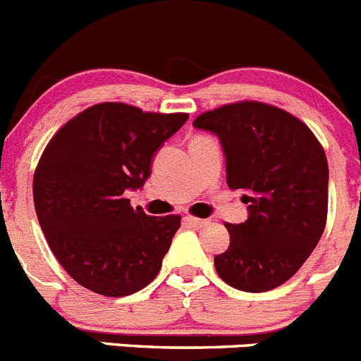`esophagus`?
<instances>
[{
	"instance_id": "1",
	"label": "esophagus",
	"mask_w": 361,
	"mask_h": 361,
	"mask_svg": "<svg viewBox=\"0 0 361 361\" xmlns=\"http://www.w3.org/2000/svg\"><path fill=\"white\" fill-rule=\"evenodd\" d=\"M185 221H187L192 228H203V226H207V224H208V219L192 217V215H187V217H185Z\"/></svg>"
}]
</instances>
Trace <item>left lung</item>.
Listing matches in <instances>:
<instances>
[{
    "instance_id": "8db88e82",
    "label": "left lung",
    "mask_w": 361,
    "mask_h": 361,
    "mask_svg": "<svg viewBox=\"0 0 361 361\" xmlns=\"http://www.w3.org/2000/svg\"><path fill=\"white\" fill-rule=\"evenodd\" d=\"M194 126L219 137L230 188L244 190L249 217L226 224L230 247L215 271L244 292L290 279L321 240L328 217V160L302 121L274 104L238 101L201 114Z\"/></svg>"
}]
</instances>
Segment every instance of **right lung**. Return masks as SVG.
Here are the masks:
<instances>
[{
	"mask_svg": "<svg viewBox=\"0 0 361 361\" xmlns=\"http://www.w3.org/2000/svg\"><path fill=\"white\" fill-rule=\"evenodd\" d=\"M187 119L99 103L48 142L33 174L37 219L55 258L82 287L123 298L157 278L181 217H151L124 192L142 187L154 151Z\"/></svg>",
	"mask_w": 361,
	"mask_h": 361,
	"instance_id": "obj_1",
	"label": "right lung"
}]
</instances>
